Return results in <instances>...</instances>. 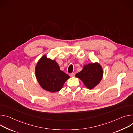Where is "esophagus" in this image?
<instances>
[{
    "instance_id": "esophagus-1",
    "label": "esophagus",
    "mask_w": 133,
    "mask_h": 133,
    "mask_svg": "<svg viewBox=\"0 0 133 133\" xmlns=\"http://www.w3.org/2000/svg\"><path fill=\"white\" fill-rule=\"evenodd\" d=\"M70 77H74L75 76V73H71L69 74Z\"/></svg>"
}]
</instances>
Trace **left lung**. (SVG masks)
Segmentation results:
<instances>
[{"label": "left lung", "mask_w": 133, "mask_h": 133, "mask_svg": "<svg viewBox=\"0 0 133 133\" xmlns=\"http://www.w3.org/2000/svg\"><path fill=\"white\" fill-rule=\"evenodd\" d=\"M103 76V70L98 63L85 65L82 71L76 74V77L81 79L84 85L89 89L97 85Z\"/></svg>", "instance_id": "1"}]
</instances>
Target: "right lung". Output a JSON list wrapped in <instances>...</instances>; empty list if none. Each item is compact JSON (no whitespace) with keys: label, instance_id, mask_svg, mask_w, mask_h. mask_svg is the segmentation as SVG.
Listing matches in <instances>:
<instances>
[{"label":"right lung","instance_id":"obj_1","mask_svg":"<svg viewBox=\"0 0 133 133\" xmlns=\"http://www.w3.org/2000/svg\"><path fill=\"white\" fill-rule=\"evenodd\" d=\"M35 75L40 86L51 92L61 90L69 76L60 70L55 60L43 56L35 67Z\"/></svg>","mask_w":133,"mask_h":133}]
</instances>
